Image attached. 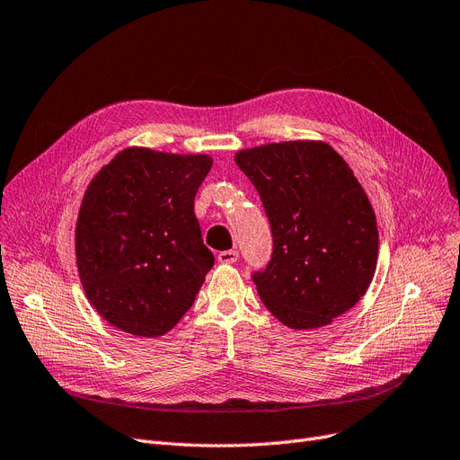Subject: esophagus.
Masks as SVG:
<instances>
[{
    "label": "esophagus",
    "mask_w": 460,
    "mask_h": 460,
    "mask_svg": "<svg viewBox=\"0 0 460 460\" xmlns=\"http://www.w3.org/2000/svg\"><path fill=\"white\" fill-rule=\"evenodd\" d=\"M237 258H239L237 251H223L217 254V260L221 261V264H234V261H237Z\"/></svg>",
    "instance_id": "esophagus-1"
}]
</instances>
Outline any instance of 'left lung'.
Here are the masks:
<instances>
[{
    "label": "left lung",
    "mask_w": 460,
    "mask_h": 460,
    "mask_svg": "<svg viewBox=\"0 0 460 460\" xmlns=\"http://www.w3.org/2000/svg\"><path fill=\"white\" fill-rule=\"evenodd\" d=\"M256 187L273 254L252 280L292 330L332 323L365 296L376 271V215L352 168L325 142L294 140L235 153Z\"/></svg>",
    "instance_id": "1"
}]
</instances>
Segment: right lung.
Listing matches in <instances>:
<instances>
[{
	"mask_svg": "<svg viewBox=\"0 0 460 460\" xmlns=\"http://www.w3.org/2000/svg\"><path fill=\"white\" fill-rule=\"evenodd\" d=\"M213 159L127 147L87 185L76 232L85 297L118 330L161 337L192 307L213 268L194 196Z\"/></svg>",
	"mask_w": 460,
	"mask_h": 460,
	"instance_id": "right-lung-1",
	"label": "right lung"
}]
</instances>
